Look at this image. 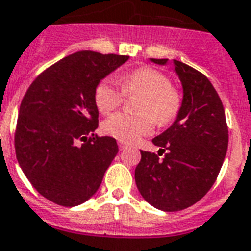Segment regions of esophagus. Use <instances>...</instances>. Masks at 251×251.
Wrapping results in <instances>:
<instances>
[{"label": "esophagus", "mask_w": 251, "mask_h": 251, "mask_svg": "<svg viewBox=\"0 0 251 251\" xmlns=\"http://www.w3.org/2000/svg\"><path fill=\"white\" fill-rule=\"evenodd\" d=\"M118 147H120V150H125L126 147H127V143L122 142V141H118Z\"/></svg>", "instance_id": "34e87169"}]
</instances>
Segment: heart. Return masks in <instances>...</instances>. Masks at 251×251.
<instances>
[{"instance_id": "1", "label": "heart", "mask_w": 251, "mask_h": 251, "mask_svg": "<svg viewBox=\"0 0 251 251\" xmlns=\"http://www.w3.org/2000/svg\"><path fill=\"white\" fill-rule=\"evenodd\" d=\"M101 80L95 89V104L101 113L118 108L126 95H141L137 110L141 114L129 116L116 113L104 122L102 129L108 135L122 142H134L152 133L155 121L166 125L174 121L180 112L181 96L170 87L166 75L150 67H141L129 74Z\"/></svg>"}]
</instances>
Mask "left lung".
<instances>
[{"mask_svg":"<svg viewBox=\"0 0 251 251\" xmlns=\"http://www.w3.org/2000/svg\"><path fill=\"white\" fill-rule=\"evenodd\" d=\"M166 66L168 59H150ZM174 71L183 87L179 114L166 131L152 139L163 154L141 151L135 184L149 204L164 212L194 205L215 184L227 150L225 110L206 76L179 60Z\"/></svg>","mask_w":251,"mask_h":251,"instance_id":"8db88e82","label":"left lung"}]
</instances>
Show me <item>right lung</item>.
I'll return each mask as SVG.
<instances>
[{"label": "right lung", "instance_id": "add662e5", "mask_svg": "<svg viewBox=\"0 0 251 251\" xmlns=\"http://www.w3.org/2000/svg\"><path fill=\"white\" fill-rule=\"evenodd\" d=\"M127 59L79 51L49 67L28 87L19 106L15 154L32 187L50 201L80 205L100 188L118 146L112 137L93 134L99 126L95 89Z\"/></svg>", "mask_w": 251, "mask_h": 251}]
</instances>
